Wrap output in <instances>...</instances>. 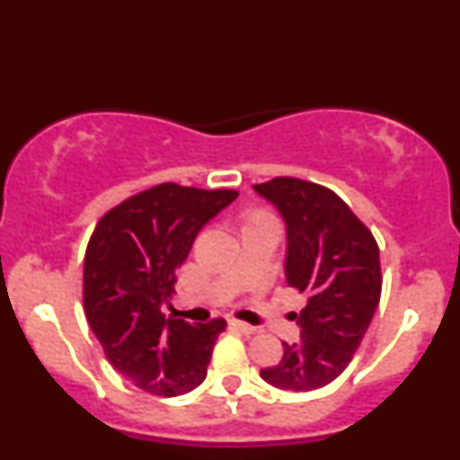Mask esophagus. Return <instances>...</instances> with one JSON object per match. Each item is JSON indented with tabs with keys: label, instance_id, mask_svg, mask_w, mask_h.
<instances>
[{
	"label": "esophagus",
	"instance_id": "obj_1",
	"mask_svg": "<svg viewBox=\"0 0 460 460\" xmlns=\"http://www.w3.org/2000/svg\"><path fill=\"white\" fill-rule=\"evenodd\" d=\"M231 328L243 332V333H247V336H249V333H255L257 332V328H253V325H249L245 322H239V320H231Z\"/></svg>",
	"mask_w": 460,
	"mask_h": 460
}]
</instances>
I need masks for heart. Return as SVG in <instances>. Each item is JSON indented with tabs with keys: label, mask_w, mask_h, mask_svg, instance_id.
Here are the masks:
<instances>
[{
	"label": "heart",
	"mask_w": 460,
	"mask_h": 460,
	"mask_svg": "<svg viewBox=\"0 0 460 460\" xmlns=\"http://www.w3.org/2000/svg\"><path fill=\"white\" fill-rule=\"evenodd\" d=\"M259 217H270V215H265V213H259V215H255L253 219H259Z\"/></svg>",
	"instance_id": "b5f03b06"
}]
</instances>
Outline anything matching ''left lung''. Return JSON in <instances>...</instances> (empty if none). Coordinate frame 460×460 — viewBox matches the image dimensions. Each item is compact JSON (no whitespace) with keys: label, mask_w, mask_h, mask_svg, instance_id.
I'll return each instance as SVG.
<instances>
[{"label":"left lung","mask_w":460,"mask_h":460,"mask_svg":"<svg viewBox=\"0 0 460 460\" xmlns=\"http://www.w3.org/2000/svg\"><path fill=\"white\" fill-rule=\"evenodd\" d=\"M253 189L286 221V281L307 296L304 310L294 314L299 340L283 341L281 362L261 370V378L281 390L322 388L352 362L378 307V243L352 208L322 185L278 177Z\"/></svg>","instance_id":"8db88e82"}]
</instances>
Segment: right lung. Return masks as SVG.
Here are the masks:
<instances>
[{
    "instance_id": "right-lung-1",
    "label": "right lung",
    "mask_w": 460,
    "mask_h": 460,
    "mask_svg": "<svg viewBox=\"0 0 460 460\" xmlns=\"http://www.w3.org/2000/svg\"><path fill=\"white\" fill-rule=\"evenodd\" d=\"M237 190L163 182L111 208L84 257V312L104 354L124 378L155 396H179L205 380L225 320L164 317L177 270Z\"/></svg>"
}]
</instances>
